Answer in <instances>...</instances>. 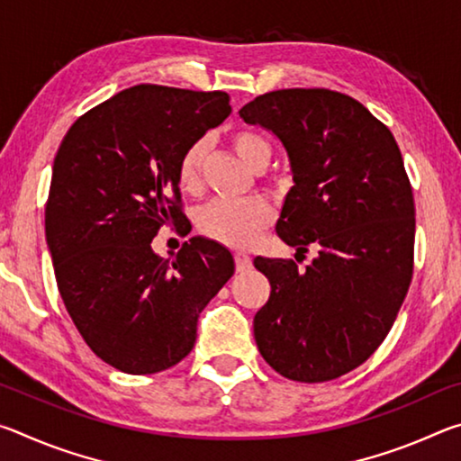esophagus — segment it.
<instances>
[{
	"label": "esophagus",
	"instance_id": "34e87169",
	"mask_svg": "<svg viewBox=\"0 0 461 461\" xmlns=\"http://www.w3.org/2000/svg\"><path fill=\"white\" fill-rule=\"evenodd\" d=\"M233 258H236V268H238V272H244V270H248V268H252V258H249L248 254L236 252V256H233Z\"/></svg>",
	"mask_w": 461,
	"mask_h": 461
}]
</instances>
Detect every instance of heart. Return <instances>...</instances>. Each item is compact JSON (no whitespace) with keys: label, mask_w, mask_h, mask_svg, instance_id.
Instances as JSON below:
<instances>
[{"label":"heart","mask_w":461,"mask_h":461,"mask_svg":"<svg viewBox=\"0 0 461 461\" xmlns=\"http://www.w3.org/2000/svg\"><path fill=\"white\" fill-rule=\"evenodd\" d=\"M231 148L241 160L252 170H264L268 167L272 148L264 134L256 130L233 131ZM207 142L197 140L183 152L178 160L176 178L181 189L186 193H197L203 181V167H205ZM272 221L275 212L267 201H213L205 205L197 215V230L209 240L231 248H248L262 238Z\"/></svg>","instance_id":"b5f03b06"}]
</instances>
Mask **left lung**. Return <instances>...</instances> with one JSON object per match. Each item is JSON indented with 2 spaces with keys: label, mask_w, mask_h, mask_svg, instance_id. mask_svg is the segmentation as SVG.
<instances>
[{
  "label": "left lung",
  "mask_w": 461,
  "mask_h": 461,
  "mask_svg": "<svg viewBox=\"0 0 461 461\" xmlns=\"http://www.w3.org/2000/svg\"><path fill=\"white\" fill-rule=\"evenodd\" d=\"M285 144L294 186L276 233L316 260L258 258L270 299L254 317L264 360L294 382L364 364L393 327L412 278L415 201L399 144L360 101L331 89H278L240 109Z\"/></svg>",
  "instance_id": "left-lung-1"
}]
</instances>
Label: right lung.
I'll return each instance as SVG.
<instances>
[{
    "instance_id": "1",
    "label": "right lung",
    "mask_w": 461,
    "mask_h": 461,
    "mask_svg": "<svg viewBox=\"0 0 461 461\" xmlns=\"http://www.w3.org/2000/svg\"><path fill=\"white\" fill-rule=\"evenodd\" d=\"M231 112L223 91L134 85L83 113L62 138L44 209L62 303L93 354L126 374H154L194 346L199 313L233 275L230 249L185 241L152 252L183 223V152Z\"/></svg>"
}]
</instances>
